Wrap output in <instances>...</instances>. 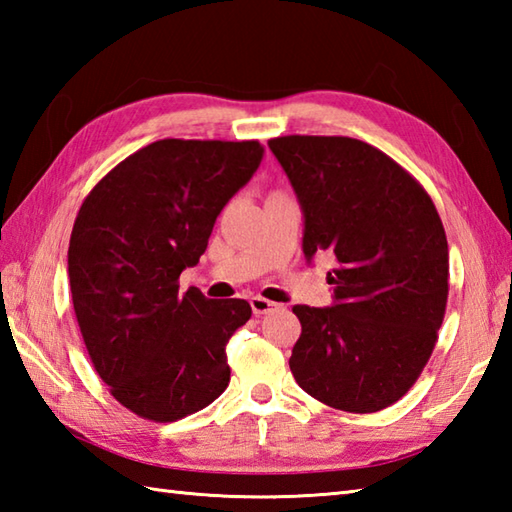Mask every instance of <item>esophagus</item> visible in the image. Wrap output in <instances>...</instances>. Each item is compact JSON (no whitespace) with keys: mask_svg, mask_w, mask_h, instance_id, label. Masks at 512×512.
Here are the masks:
<instances>
[{"mask_svg":"<svg viewBox=\"0 0 512 512\" xmlns=\"http://www.w3.org/2000/svg\"><path fill=\"white\" fill-rule=\"evenodd\" d=\"M250 308H253L255 317H262V314L277 310V303L270 301V299H264V297H253V299H250Z\"/></svg>","mask_w":512,"mask_h":512,"instance_id":"34e87169","label":"esophagus"}]
</instances>
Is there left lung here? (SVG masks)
<instances>
[{
	"mask_svg": "<svg viewBox=\"0 0 512 512\" xmlns=\"http://www.w3.org/2000/svg\"><path fill=\"white\" fill-rule=\"evenodd\" d=\"M268 147L303 211V253L330 250L332 308L295 306L290 372L323 405L374 413L416 383L449 297L436 204L383 151L347 136H279Z\"/></svg>",
	"mask_w": 512,
	"mask_h": 512,
	"instance_id": "1",
	"label": "left lung"
}]
</instances>
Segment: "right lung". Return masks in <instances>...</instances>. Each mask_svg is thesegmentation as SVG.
<instances>
[{"label": "right lung", "instance_id": "right-lung-1", "mask_svg": "<svg viewBox=\"0 0 512 512\" xmlns=\"http://www.w3.org/2000/svg\"><path fill=\"white\" fill-rule=\"evenodd\" d=\"M262 156L257 140H156L81 204L68 248L74 314L96 374L140 418L176 422L228 387L226 343L253 310L180 292L178 279Z\"/></svg>", "mask_w": 512, "mask_h": 512}]
</instances>
